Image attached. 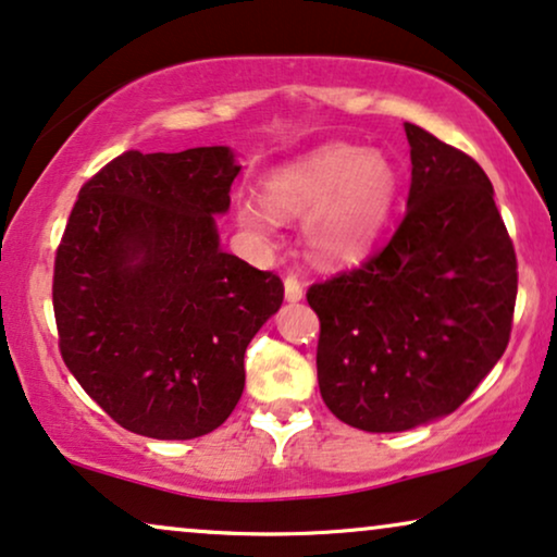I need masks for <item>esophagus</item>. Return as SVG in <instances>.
Returning <instances> with one entry per match:
<instances>
[{
    "mask_svg": "<svg viewBox=\"0 0 557 557\" xmlns=\"http://www.w3.org/2000/svg\"><path fill=\"white\" fill-rule=\"evenodd\" d=\"M285 300L287 302H298V300H302V285H300V280L298 277H285Z\"/></svg>",
    "mask_w": 557,
    "mask_h": 557,
    "instance_id": "esophagus-1",
    "label": "esophagus"
}]
</instances>
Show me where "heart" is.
Here are the masks:
<instances>
[{
	"label": "heart",
	"instance_id": "obj_1",
	"mask_svg": "<svg viewBox=\"0 0 557 557\" xmlns=\"http://www.w3.org/2000/svg\"><path fill=\"white\" fill-rule=\"evenodd\" d=\"M398 169L360 146L329 144L264 180V201L242 200L236 221L257 242L272 236L277 218H306L302 242L319 264L362 262L388 226L398 200Z\"/></svg>",
	"mask_w": 557,
	"mask_h": 557
}]
</instances>
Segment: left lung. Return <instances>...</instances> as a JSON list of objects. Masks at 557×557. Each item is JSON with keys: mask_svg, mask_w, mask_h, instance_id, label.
<instances>
[{"mask_svg": "<svg viewBox=\"0 0 557 557\" xmlns=\"http://www.w3.org/2000/svg\"><path fill=\"white\" fill-rule=\"evenodd\" d=\"M404 128L411 187L398 231L362 267L308 290L323 404L377 434L453 413L502 360L517 302L491 180L468 153Z\"/></svg>", "mask_w": 557, "mask_h": 557, "instance_id": "8db88e82", "label": "left lung"}]
</instances>
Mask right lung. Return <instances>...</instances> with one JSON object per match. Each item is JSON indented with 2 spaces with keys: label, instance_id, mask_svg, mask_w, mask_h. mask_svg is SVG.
I'll return each mask as SVG.
<instances>
[{
  "label": "right lung",
  "instance_id": "right-lung-1",
  "mask_svg": "<svg viewBox=\"0 0 557 557\" xmlns=\"http://www.w3.org/2000/svg\"><path fill=\"white\" fill-rule=\"evenodd\" d=\"M228 146L125 151L79 189L53 270L66 368L128 432L195 440L231 417L283 280L221 249Z\"/></svg>",
  "mask_w": 557,
  "mask_h": 557
}]
</instances>
